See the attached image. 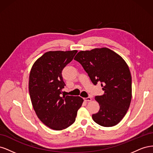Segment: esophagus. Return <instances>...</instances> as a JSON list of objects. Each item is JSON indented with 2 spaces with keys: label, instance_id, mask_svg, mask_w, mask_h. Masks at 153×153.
Wrapping results in <instances>:
<instances>
[{
  "label": "esophagus",
  "instance_id": "obj_1",
  "mask_svg": "<svg viewBox=\"0 0 153 153\" xmlns=\"http://www.w3.org/2000/svg\"><path fill=\"white\" fill-rule=\"evenodd\" d=\"M84 100L85 101H91L92 100V98H91V97H87V98H84Z\"/></svg>",
  "mask_w": 153,
  "mask_h": 153
}]
</instances>
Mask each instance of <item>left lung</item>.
<instances>
[{
	"mask_svg": "<svg viewBox=\"0 0 153 153\" xmlns=\"http://www.w3.org/2000/svg\"><path fill=\"white\" fill-rule=\"evenodd\" d=\"M79 62L94 85L101 83L104 94L95 100L100 105L93 121L101 126L112 127L126 115L132 97L131 76L121 56L108 48L80 51L74 58Z\"/></svg>",
	"mask_w": 153,
	"mask_h": 153,
	"instance_id": "obj_1",
	"label": "left lung"
}]
</instances>
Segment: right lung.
Listing matches in <instances>:
<instances>
[{"mask_svg": "<svg viewBox=\"0 0 153 153\" xmlns=\"http://www.w3.org/2000/svg\"><path fill=\"white\" fill-rule=\"evenodd\" d=\"M76 53L77 50L49 51L36 60L30 72L32 106L40 121L54 130L71 126L84 101L80 96H61L65 85L62 71Z\"/></svg>", "mask_w": 153, "mask_h": 153, "instance_id": "obj_1", "label": "right lung"}]
</instances>
